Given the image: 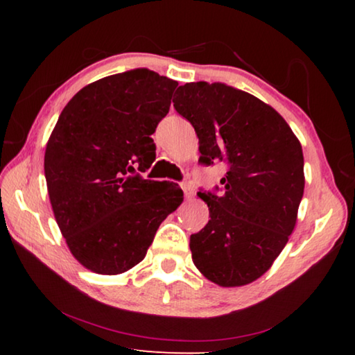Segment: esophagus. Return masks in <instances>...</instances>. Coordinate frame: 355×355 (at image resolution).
Wrapping results in <instances>:
<instances>
[{
    "mask_svg": "<svg viewBox=\"0 0 355 355\" xmlns=\"http://www.w3.org/2000/svg\"><path fill=\"white\" fill-rule=\"evenodd\" d=\"M182 189L184 192V196L188 197V199H191L192 196H194V186H192L191 182H184L182 183Z\"/></svg>",
    "mask_w": 355,
    "mask_h": 355,
    "instance_id": "esophagus-1",
    "label": "esophagus"
}]
</instances>
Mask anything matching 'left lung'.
Here are the masks:
<instances>
[{"label": "left lung", "mask_w": 355, "mask_h": 355, "mask_svg": "<svg viewBox=\"0 0 355 355\" xmlns=\"http://www.w3.org/2000/svg\"><path fill=\"white\" fill-rule=\"evenodd\" d=\"M172 101L199 137V163L227 166L220 188L197 192L209 220L189 238L192 261L220 286L248 285L271 268L296 225L302 147L277 111L224 83H186Z\"/></svg>", "instance_id": "obj_1"}]
</instances>
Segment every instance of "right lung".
<instances>
[{"instance_id": "add662e5", "label": "right lung", "mask_w": 355, "mask_h": 355, "mask_svg": "<svg viewBox=\"0 0 355 355\" xmlns=\"http://www.w3.org/2000/svg\"><path fill=\"white\" fill-rule=\"evenodd\" d=\"M177 81L133 69L83 87L64 107L45 150L53 213L71 254L97 274L144 260L161 222L183 202L177 183L142 178Z\"/></svg>"}]
</instances>
